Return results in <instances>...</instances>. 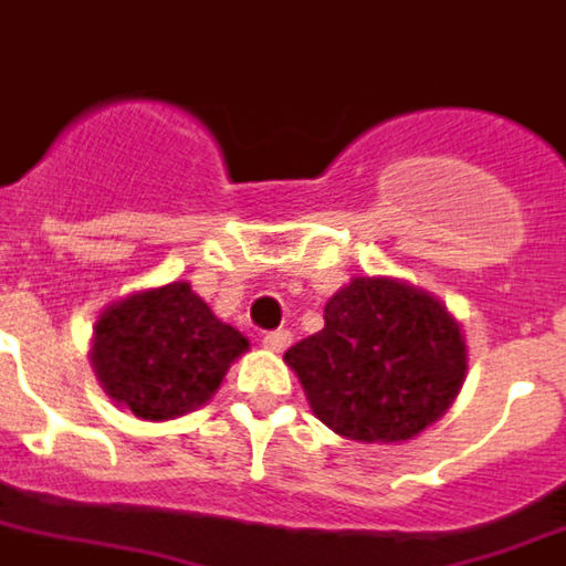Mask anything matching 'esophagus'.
<instances>
[{"label": "esophagus", "mask_w": 566, "mask_h": 566, "mask_svg": "<svg viewBox=\"0 0 566 566\" xmlns=\"http://www.w3.org/2000/svg\"><path fill=\"white\" fill-rule=\"evenodd\" d=\"M263 345H266L269 352H274V354L286 352L289 345H292V334H289V332H272V334H266V337H263Z\"/></svg>", "instance_id": "34e87169"}]
</instances>
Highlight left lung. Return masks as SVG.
Segmentation results:
<instances>
[{"label":"left lung","mask_w":566,"mask_h":566,"mask_svg":"<svg viewBox=\"0 0 566 566\" xmlns=\"http://www.w3.org/2000/svg\"><path fill=\"white\" fill-rule=\"evenodd\" d=\"M314 417L354 442H408L448 413L468 345L442 300L391 274L352 277L328 297L323 332L283 354Z\"/></svg>","instance_id":"obj_1"}]
</instances>
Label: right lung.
Returning a JSON list of instances; mask_svg holds the SVG:
<instances>
[{"mask_svg":"<svg viewBox=\"0 0 566 566\" xmlns=\"http://www.w3.org/2000/svg\"><path fill=\"white\" fill-rule=\"evenodd\" d=\"M90 365L109 402L144 422L198 411L221 388L249 339L214 317L187 280L138 289L98 314Z\"/></svg>","mask_w":566,"mask_h":566,"instance_id":"obj_1","label":"right lung"}]
</instances>
